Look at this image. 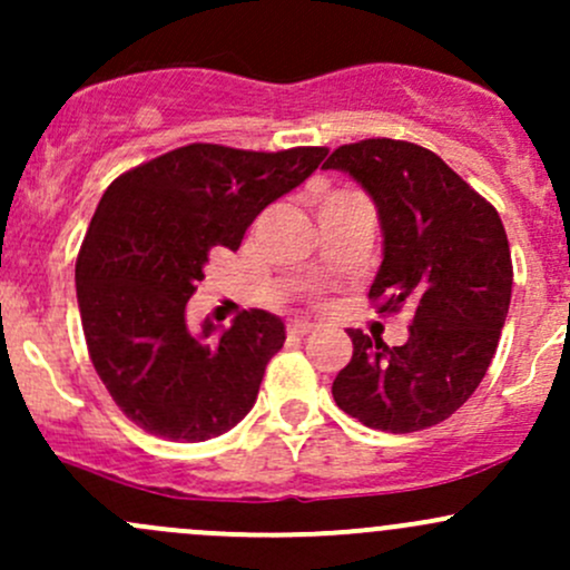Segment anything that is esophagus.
Here are the masks:
<instances>
[{"label":"esophagus","mask_w":570,"mask_h":570,"mask_svg":"<svg viewBox=\"0 0 570 570\" xmlns=\"http://www.w3.org/2000/svg\"><path fill=\"white\" fill-rule=\"evenodd\" d=\"M286 331H289V336L303 338V336H308V333L317 331V325H314V322H308V320H292L289 325H286Z\"/></svg>","instance_id":"obj_1"}]
</instances>
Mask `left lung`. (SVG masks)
<instances>
[{"mask_svg":"<svg viewBox=\"0 0 570 570\" xmlns=\"http://www.w3.org/2000/svg\"><path fill=\"white\" fill-rule=\"evenodd\" d=\"M322 168L353 176L375 200L377 312L413 308L402 347L350 331L353 358L333 381V400L366 428H433L474 394L497 353L513 292L502 220L444 159L413 142H350Z\"/></svg>","mask_w":570,"mask_h":570,"instance_id":"left-lung-1","label":"left lung"}]
</instances>
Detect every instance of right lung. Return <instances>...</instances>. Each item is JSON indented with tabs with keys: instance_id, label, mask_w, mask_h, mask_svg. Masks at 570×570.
Returning <instances> with one entry per match:
<instances>
[{
	"instance_id": "obj_1",
	"label": "right lung",
	"mask_w": 570,
	"mask_h": 570,
	"mask_svg": "<svg viewBox=\"0 0 570 570\" xmlns=\"http://www.w3.org/2000/svg\"><path fill=\"white\" fill-rule=\"evenodd\" d=\"M327 148L264 154L193 142L118 176L77 258L90 361L115 405L168 441L215 439L248 416L281 317L250 308L187 325V301L215 248L237 250L262 209L306 181Z\"/></svg>"
}]
</instances>
